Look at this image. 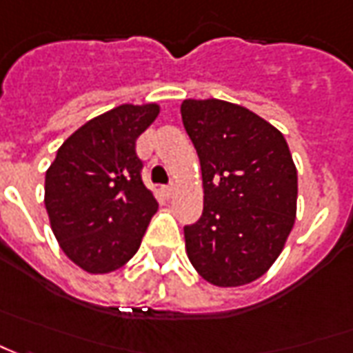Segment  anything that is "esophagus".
I'll return each mask as SVG.
<instances>
[{
	"label": "esophagus",
	"instance_id": "34e87169",
	"mask_svg": "<svg viewBox=\"0 0 353 353\" xmlns=\"http://www.w3.org/2000/svg\"><path fill=\"white\" fill-rule=\"evenodd\" d=\"M163 192H165V196H167V198H172V194H174V186H165V190H163Z\"/></svg>",
	"mask_w": 353,
	"mask_h": 353
}]
</instances>
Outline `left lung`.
<instances>
[{
	"label": "left lung",
	"instance_id": "obj_1",
	"mask_svg": "<svg viewBox=\"0 0 353 353\" xmlns=\"http://www.w3.org/2000/svg\"><path fill=\"white\" fill-rule=\"evenodd\" d=\"M182 124L200 157L204 212L184 227L186 254L217 288L270 270L297 214V169L278 128L245 106L184 99Z\"/></svg>",
	"mask_w": 353,
	"mask_h": 353
}]
</instances>
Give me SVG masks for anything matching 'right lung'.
Returning a JSON list of instances; mask_svg holds the SVG:
<instances>
[{
    "label": "right lung",
    "mask_w": 353,
    "mask_h": 353,
    "mask_svg": "<svg viewBox=\"0 0 353 353\" xmlns=\"http://www.w3.org/2000/svg\"><path fill=\"white\" fill-rule=\"evenodd\" d=\"M157 103L120 105L75 130L44 179V205L63 254L87 274H110L138 252L157 200L141 181L136 139Z\"/></svg>",
    "instance_id": "right-lung-1"
}]
</instances>
